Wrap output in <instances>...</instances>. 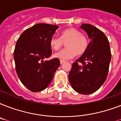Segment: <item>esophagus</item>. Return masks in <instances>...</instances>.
Listing matches in <instances>:
<instances>
[{
	"instance_id": "obj_1",
	"label": "esophagus",
	"mask_w": 121,
	"mask_h": 121,
	"mask_svg": "<svg viewBox=\"0 0 121 121\" xmlns=\"http://www.w3.org/2000/svg\"><path fill=\"white\" fill-rule=\"evenodd\" d=\"M65 62V61L62 60H60V64H61V65H62L63 63H64Z\"/></svg>"
}]
</instances>
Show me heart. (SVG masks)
I'll return each mask as SVG.
<instances>
[{
    "label": "heart",
    "instance_id": "heart-1",
    "mask_svg": "<svg viewBox=\"0 0 121 121\" xmlns=\"http://www.w3.org/2000/svg\"><path fill=\"white\" fill-rule=\"evenodd\" d=\"M66 43V48L55 54V57L65 60L72 59L78 55H83L88 47V41L86 36L78 29L69 28L62 32L60 38L52 36L49 44L54 50H58Z\"/></svg>",
    "mask_w": 121,
    "mask_h": 121
}]
</instances>
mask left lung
<instances>
[{
	"label": "left lung",
	"mask_w": 121,
	"mask_h": 121,
	"mask_svg": "<svg viewBox=\"0 0 121 121\" xmlns=\"http://www.w3.org/2000/svg\"><path fill=\"white\" fill-rule=\"evenodd\" d=\"M81 28L91 41L86 52L72 64L68 78L76 92L88 95L99 89L107 78L111 52L109 41L102 31L89 24H83Z\"/></svg>",
	"instance_id": "left-lung-1"
}]
</instances>
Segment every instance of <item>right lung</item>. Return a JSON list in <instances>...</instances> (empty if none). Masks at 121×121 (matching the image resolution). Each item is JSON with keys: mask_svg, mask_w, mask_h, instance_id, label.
Here are the masks:
<instances>
[{"mask_svg": "<svg viewBox=\"0 0 121 121\" xmlns=\"http://www.w3.org/2000/svg\"><path fill=\"white\" fill-rule=\"evenodd\" d=\"M58 27L48 24H37L22 33L14 51L18 77L31 92L44 90L53 80L60 62L57 58L51 60L49 40Z\"/></svg>", "mask_w": 121, "mask_h": 121, "instance_id": "1", "label": "right lung"}]
</instances>
